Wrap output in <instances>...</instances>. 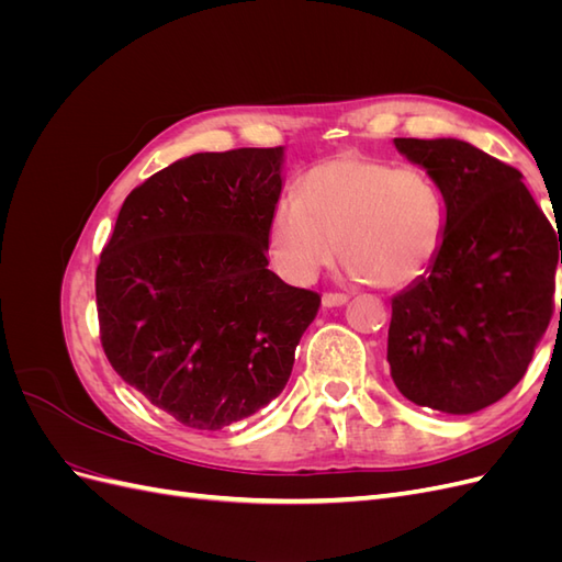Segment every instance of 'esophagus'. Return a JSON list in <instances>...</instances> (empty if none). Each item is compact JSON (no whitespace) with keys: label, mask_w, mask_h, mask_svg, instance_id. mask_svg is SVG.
<instances>
[{"label":"esophagus","mask_w":562,"mask_h":562,"mask_svg":"<svg viewBox=\"0 0 562 562\" xmlns=\"http://www.w3.org/2000/svg\"><path fill=\"white\" fill-rule=\"evenodd\" d=\"M349 302L347 293H326L323 295V307H342Z\"/></svg>","instance_id":"34e87169"}]
</instances>
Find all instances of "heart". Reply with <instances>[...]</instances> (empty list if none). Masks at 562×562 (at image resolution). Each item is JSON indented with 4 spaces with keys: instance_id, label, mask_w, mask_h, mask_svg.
Segmentation results:
<instances>
[{
    "instance_id": "b5f03b06",
    "label": "heart",
    "mask_w": 562,
    "mask_h": 562,
    "mask_svg": "<svg viewBox=\"0 0 562 562\" xmlns=\"http://www.w3.org/2000/svg\"><path fill=\"white\" fill-rule=\"evenodd\" d=\"M269 213L267 250L293 283H312L339 255L349 274L378 288L422 279L446 244L443 190L419 166L356 155L318 161Z\"/></svg>"
}]
</instances>
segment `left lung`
I'll return each instance as SVG.
<instances>
[{
  "label": "left lung",
  "mask_w": 562,
  "mask_h": 562,
  "mask_svg": "<svg viewBox=\"0 0 562 562\" xmlns=\"http://www.w3.org/2000/svg\"><path fill=\"white\" fill-rule=\"evenodd\" d=\"M394 143L443 190L448 232L429 274L391 300V378L407 401L469 415L527 372L553 316L562 236L518 168L454 138Z\"/></svg>",
  "instance_id": "8db88e82"
}]
</instances>
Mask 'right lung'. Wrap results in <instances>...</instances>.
I'll use <instances>...</instances> for the list:
<instances>
[{
  "instance_id": "1",
  "label": "right lung",
  "mask_w": 562,
  "mask_h": 562,
  "mask_svg": "<svg viewBox=\"0 0 562 562\" xmlns=\"http://www.w3.org/2000/svg\"><path fill=\"white\" fill-rule=\"evenodd\" d=\"M283 147L201 151L126 196L95 269L100 345L184 427L217 431L274 401L321 295L267 269Z\"/></svg>"
}]
</instances>
